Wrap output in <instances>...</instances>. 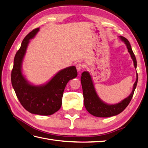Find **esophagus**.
<instances>
[{
  "mask_svg": "<svg viewBox=\"0 0 148 148\" xmlns=\"http://www.w3.org/2000/svg\"><path fill=\"white\" fill-rule=\"evenodd\" d=\"M76 67H77V71H81L82 70H83L84 69V65L82 63H78V64L76 65Z\"/></svg>",
  "mask_w": 148,
  "mask_h": 148,
  "instance_id": "34e87169",
  "label": "esophagus"
}]
</instances>
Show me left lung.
<instances>
[{"label":"left lung","instance_id":"1","mask_svg":"<svg viewBox=\"0 0 148 148\" xmlns=\"http://www.w3.org/2000/svg\"><path fill=\"white\" fill-rule=\"evenodd\" d=\"M128 49V52L130 53L132 59L133 60L134 66L136 69L137 62L135 54L132 51L130 44L128 39L123 36H120ZM81 83L83 88L84 104L86 110L89 114L98 117H109L112 116L118 115L126 108L131 101L133 96L134 91L135 90L138 83V73H136V80L134 83L132 93L128 97L125 98L122 102L118 104L110 105L107 104L102 102L100 98L98 97L96 90L94 87L91 75L88 71H84L82 74Z\"/></svg>","mask_w":148,"mask_h":148}]
</instances>
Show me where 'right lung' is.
Masks as SVG:
<instances>
[{
  "label": "right lung",
  "mask_w": 148,
  "mask_h": 148,
  "mask_svg": "<svg viewBox=\"0 0 148 148\" xmlns=\"http://www.w3.org/2000/svg\"><path fill=\"white\" fill-rule=\"evenodd\" d=\"M39 30L38 28L31 31L22 41L14 58L11 81L17 98L26 110L34 114L50 115L60 109L66 85L77 77L78 73L76 67L71 66L60 71L42 86H34L27 82L21 72L22 61L29 40Z\"/></svg>",
  "instance_id": "obj_1"
}]
</instances>
